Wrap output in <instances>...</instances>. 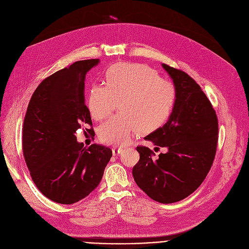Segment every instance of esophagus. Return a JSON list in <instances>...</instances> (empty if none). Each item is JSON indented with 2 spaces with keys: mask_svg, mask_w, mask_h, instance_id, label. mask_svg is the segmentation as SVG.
<instances>
[{
  "mask_svg": "<svg viewBox=\"0 0 249 249\" xmlns=\"http://www.w3.org/2000/svg\"><path fill=\"white\" fill-rule=\"evenodd\" d=\"M122 152H123V149H122V148H117V147H113V148H112L113 156H118V155H120Z\"/></svg>",
  "mask_w": 249,
  "mask_h": 249,
  "instance_id": "esophagus-1",
  "label": "esophagus"
}]
</instances>
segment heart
<instances>
[{"label":"heart","instance_id":"heart-1","mask_svg":"<svg viewBox=\"0 0 249 249\" xmlns=\"http://www.w3.org/2000/svg\"><path fill=\"white\" fill-rule=\"evenodd\" d=\"M174 85L159 77L152 68L135 63H117L104 74V84H93L88 107L95 120L108 117L119 100L120 114L103 123L98 136L105 144H129L141 127L155 130L169 117L175 102Z\"/></svg>","mask_w":249,"mask_h":249}]
</instances>
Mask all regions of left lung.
Segmentation results:
<instances>
[{"instance_id": "1", "label": "left lung", "mask_w": 249, "mask_h": 249, "mask_svg": "<svg viewBox=\"0 0 249 249\" xmlns=\"http://www.w3.org/2000/svg\"><path fill=\"white\" fill-rule=\"evenodd\" d=\"M162 67L173 80L176 98L168 121L145 140L168 151L155 158L151 149L138 146L133 176L150 198L170 204L188 197L206 178L217 152L219 123L201 87L183 71Z\"/></svg>"}]
</instances>
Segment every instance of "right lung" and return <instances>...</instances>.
Listing matches in <instances>:
<instances>
[{
    "label": "right lung",
    "instance_id": "right-lung-1",
    "mask_svg": "<svg viewBox=\"0 0 249 249\" xmlns=\"http://www.w3.org/2000/svg\"><path fill=\"white\" fill-rule=\"evenodd\" d=\"M99 62H75L44 79L34 90L23 120L22 153L32 181L48 199L74 204L99 184L112 151L78 143L76 131L93 133L85 103L87 72ZM94 136V135H93Z\"/></svg>",
    "mask_w": 249,
    "mask_h": 249
}]
</instances>
